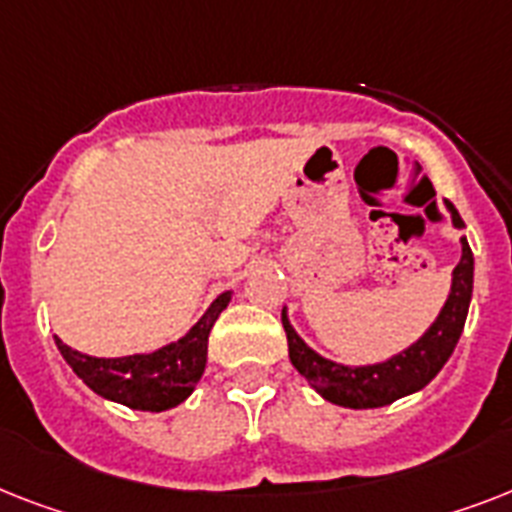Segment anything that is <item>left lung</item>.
<instances>
[{
    "label": "left lung",
    "instance_id": "obj_1",
    "mask_svg": "<svg viewBox=\"0 0 512 512\" xmlns=\"http://www.w3.org/2000/svg\"><path fill=\"white\" fill-rule=\"evenodd\" d=\"M444 204L452 215V225L462 231L465 223L460 212L454 209L452 201H444ZM460 244L462 257L452 271V289L436 321L422 332L420 340H414L409 348L398 350L396 356L385 358L380 364L348 366L324 358L297 335L287 308L281 311V324L289 342V361L311 382V388L321 398H327L329 404L348 406V409H377L409 393H417L444 369L465 329L470 297H473V252L465 236Z\"/></svg>",
    "mask_w": 512,
    "mask_h": 512
}]
</instances>
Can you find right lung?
<instances>
[{
	"instance_id": "right-lung-1",
	"label": "right lung",
	"mask_w": 512,
	"mask_h": 512,
	"mask_svg": "<svg viewBox=\"0 0 512 512\" xmlns=\"http://www.w3.org/2000/svg\"><path fill=\"white\" fill-rule=\"evenodd\" d=\"M233 292L212 300L204 316L180 340L162 345L151 353H132L119 358H98L58 342L60 356L82 377L87 388L116 404L140 412H167L191 396L207 366V340L217 316L228 308Z\"/></svg>"
}]
</instances>
